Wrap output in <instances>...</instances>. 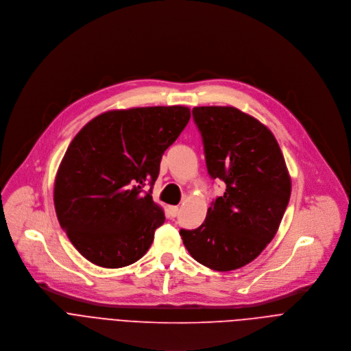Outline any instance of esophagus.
Wrapping results in <instances>:
<instances>
[{"mask_svg":"<svg viewBox=\"0 0 351 351\" xmlns=\"http://www.w3.org/2000/svg\"><path fill=\"white\" fill-rule=\"evenodd\" d=\"M178 212H180L178 206H170V207H169V213H170L171 217H176V216L178 215Z\"/></svg>","mask_w":351,"mask_h":351,"instance_id":"34e87169","label":"esophagus"}]
</instances>
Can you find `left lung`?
Returning <instances> with one entry per match:
<instances>
[{
	"label": "left lung",
	"instance_id": "obj_1",
	"mask_svg": "<svg viewBox=\"0 0 351 351\" xmlns=\"http://www.w3.org/2000/svg\"><path fill=\"white\" fill-rule=\"evenodd\" d=\"M207 173L227 188L196 230H181L189 254L216 271L238 269L272 241L291 197V176L272 132L232 106L192 109Z\"/></svg>",
	"mask_w": 351,
	"mask_h": 351
}]
</instances>
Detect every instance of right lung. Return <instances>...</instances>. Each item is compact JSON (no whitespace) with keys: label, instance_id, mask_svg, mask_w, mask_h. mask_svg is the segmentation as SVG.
<instances>
[{"label":"right lung","instance_id":"right-lung-1","mask_svg":"<svg viewBox=\"0 0 351 351\" xmlns=\"http://www.w3.org/2000/svg\"><path fill=\"white\" fill-rule=\"evenodd\" d=\"M189 117V108L178 105L109 110L70 143L55 177V212L88 261L120 268L148 252L165 223L152 186L165 151ZM147 183L149 191H143Z\"/></svg>","mask_w":351,"mask_h":351}]
</instances>
